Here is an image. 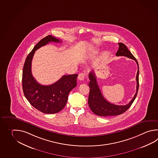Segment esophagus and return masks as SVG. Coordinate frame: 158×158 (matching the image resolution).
<instances>
[{
  "instance_id": "esophagus-1",
  "label": "esophagus",
  "mask_w": 158,
  "mask_h": 158,
  "mask_svg": "<svg viewBox=\"0 0 158 158\" xmlns=\"http://www.w3.org/2000/svg\"><path fill=\"white\" fill-rule=\"evenodd\" d=\"M78 79L79 81H83L84 79V74L83 73H81L78 75Z\"/></svg>"
}]
</instances>
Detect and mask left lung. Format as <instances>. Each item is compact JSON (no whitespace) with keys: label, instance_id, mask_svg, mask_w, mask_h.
Returning <instances> with one entry per match:
<instances>
[{"label":"left lung","instance_id":"8db88e82","mask_svg":"<svg viewBox=\"0 0 158 158\" xmlns=\"http://www.w3.org/2000/svg\"><path fill=\"white\" fill-rule=\"evenodd\" d=\"M118 44L119 45V49L116 52V56H126L127 57L131 58L135 60L138 66V71L136 75V93L129 103L126 105H116L110 103L103 97L101 94L99 86L97 84L96 77L94 70L90 71L88 76L90 81L89 83L90 91L88 102L92 112L98 116H115L126 112L132 105L138 93L139 87V66L138 62L124 44L122 43H119Z\"/></svg>","mask_w":158,"mask_h":158}]
</instances>
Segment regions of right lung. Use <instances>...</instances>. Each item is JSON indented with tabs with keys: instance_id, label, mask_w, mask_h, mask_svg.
<instances>
[{
	"instance_id": "add662e5",
	"label": "right lung",
	"mask_w": 158,
	"mask_h": 158,
	"mask_svg": "<svg viewBox=\"0 0 158 158\" xmlns=\"http://www.w3.org/2000/svg\"><path fill=\"white\" fill-rule=\"evenodd\" d=\"M60 43L52 36L40 40L27 56L23 71V92L26 99L36 109L45 114H55L63 109L67 103L68 95L77 86V74L64 75L49 85L39 84L31 73V62L35 52L49 42Z\"/></svg>"
}]
</instances>
